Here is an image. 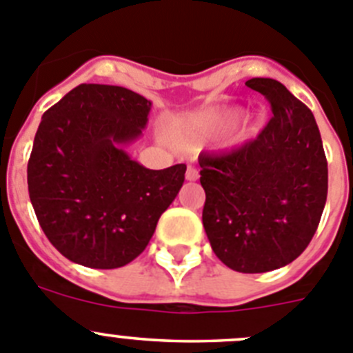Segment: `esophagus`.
Wrapping results in <instances>:
<instances>
[{
	"mask_svg": "<svg viewBox=\"0 0 353 353\" xmlns=\"http://www.w3.org/2000/svg\"><path fill=\"white\" fill-rule=\"evenodd\" d=\"M186 179L188 181L199 179V170H196L195 167H192V165H188V169H186Z\"/></svg>",
	"mask_w": 353,
	"mask_h": 353,
	"instance_id": "obj_1",
	"label": "esophagus"
}]
</instances>
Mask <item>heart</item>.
Here are the masks:
<instances>
[{
	"mask_svg": "<svg viewBox=\"0 0 353 353\" xmlns=\"http://www.w3.org/2000/svg\"><path fill=\"white\" fill-rule=\"evenodd\" d=\"M232 112H199L186 119L184 123V133L190 137H208L218 130L223 128L230 121ZM246 125L237 132L236 139H241L246 133Z\"/></svg>",
	"mask_w": 353,
	"mask_h": 353,
	"instance_id": "obj_1",
	"label": "heart"
}]
</instances>
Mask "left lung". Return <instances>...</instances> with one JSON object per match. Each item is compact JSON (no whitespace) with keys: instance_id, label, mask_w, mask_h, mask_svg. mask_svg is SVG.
I'll use <instances>...</instances> for the list:
<instances>
[{"instance_id":"1","label":"left lung","mask_w":353,"mask_h":353,"mask_svg":"<svg viewBox=\"0 0 353 353\" xmlns=\"http://www.w3.org/2000/svg\"><path fill=\"white\" fill-rule=\"evenodd\" d=\"M248 88L271 103L256 139L228 153L199 157L205 192L202 223L216 256L237 272L294 262L315 236L327 200V160L313 112L281 82Z\"/></svg>"}]
</instances>
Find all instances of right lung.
Wrapping results in <instances>:
<instances>
[{"label":"right lung","instance_id":"1","mask_svg":"<svg viewBox=\"0 0 353 353\" xmlns=\"http://www.w3.org/2000/svg\"><path fill=\"white\" fill-rule=\"evenodd\" d=\"M151 101L107 84H81L42 116L28 190L52 246L75 263L116 269L145 250L184 183L186 165L149 170L126 154Z\"/></svg>","mask_w":353,"mask_h":353}]
</instances>
